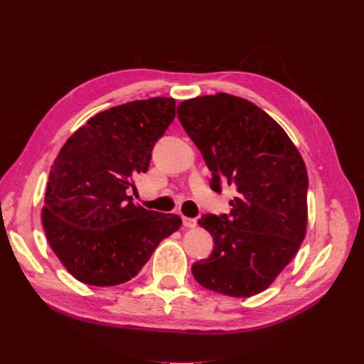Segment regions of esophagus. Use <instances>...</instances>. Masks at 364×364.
Listing matches in <instances>:
<instances>
[{
	"instance_id": "esophagus-1",
	"label": "esophagus",
	"mask_w": 364,
	"mask_h": 364,
	"mask_svg": "<svg viewBox=\"0 0 364 364\" xmlns=\"http://www.w3.org/2000/svg\"><path fill=\"white\" fill-rule=\"evenodd\" d=\"M182 222H183V226H186V228H196L197 226L196 218H188V217L182 215Z\"/></svg>"
}]
</instances>
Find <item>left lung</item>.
Returning <instances> with one entry per match:
<instances>
[{"label": "left lung", "mask_w": 364, "mask_h": 364, "mask_svg": "<svg viewBox=\"0 0 364 364\" xmlns=\"http://www.w3.org/2000/svg\"><path fill=\"white\" fill-rule=\"evenodd\" d=\"M182 127L213 173L211 188L235 185L229 214H205L211 257L193 264L205 289L234 297L266 290L293 259L306 232L308 174L285 130L253 103L230 94L178 106Z\"/></svg>", "instance_id": "8db88e82"}]
</instances>
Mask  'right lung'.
Returning <instances> with one entry per match:
<instances>
[{"mask_svg": "<svg viewBox=\"0 0 364 364\" xmlns=\"http://www.w3.org/2000/svg\"><path fill=\"white\" fill-rule=\"evenodd\" d=\"M174 117L168 97L111 107L77 129L54 159L42 225L77 281L95 287L130 281L181 228L179 215L149 211L127 196Z\"/></svg>", "mask_w": 364, "mask_h": 364, "instance_id": "add662e5", "label": "right lung"}]
</instances>
